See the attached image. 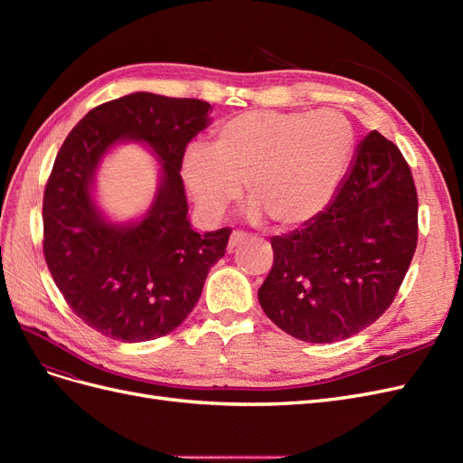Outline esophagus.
Masks as SVG:
<instances>
[{
  "instance_id": "obj_1",
  "label": "esophagus",
  "mask_w": 463,
  "mask_h": 463,
  "mask_svg": "<svg viewBox=\"0 0 463 463\" xmlns=\"http://www.w3.org/2000/svg\"><path fill=\"white\" fill-rule=\"evenodd\" d=\"M247 233L245 232H241V230H235L232 235H230V243H228V249L230 250H233L235 247H240L245 240H247Z\"/></svg>"
}]
</instances>
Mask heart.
Returning a JSON list of instances; mask_svg holds the SVG:
<instances>
[{"mask_svg":"<svg viewBox=\"0 0 463 463\" xmlns=\"http://www.w3.org/2000/svg\"><path fill=\"white\" fill-rule=\"evenodd\" d=\"M354 152L355 128L338 109H253L223 121L210 150H189L184 179L206 218H220L247 184L250 214L296 228L332 203Z\"/></svg>","mask_w":463,"mask_h":463,"instance_id":"b5f03b06","label":"heart"}]
</instances>
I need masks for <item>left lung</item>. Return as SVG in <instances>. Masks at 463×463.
Returning <instances> with one entry per match:
<instances>
[{"label": "left lung", "instance_id": "1", "mask_svg": "<svg viewBox=\"0 0 463 463\" xmlns=\"http://www.w3.org/2000/svg\"><path fill=\"white\" fill-rule=\"evenodd\" d=\"M417 235L410 165L394 143L373 131L334 201L303 228L270 240L274 262L259 289L262 311L303 342L355 335L396 299Z\"/></svg>", "mask_w": 463, "mask_h": 463}]
</instances>
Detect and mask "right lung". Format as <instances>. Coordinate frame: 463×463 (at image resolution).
<instances>
[{
	"label": "right lung",
	"instance_id": "1",
	"mask_svg": "<svg viewBox=\"0 0 463 463\" xmlns=\"http://www.w3.org/2000/svg\"><path fill=\"white\" fill-rule=\"evenodd\" d=\"M208 109L197 98L135 92L90 109L55 156L42 203L44 259L71 311L111 340L146 342L175 330L226 255L232 228L191 230L179 174ZM123 137L148 142L165 174L146 220L128 229L104 222L88 191L97 160Z\"/></svg>",
	"mask_w": 463,
	"mask_h": 463
}]
</instances>
